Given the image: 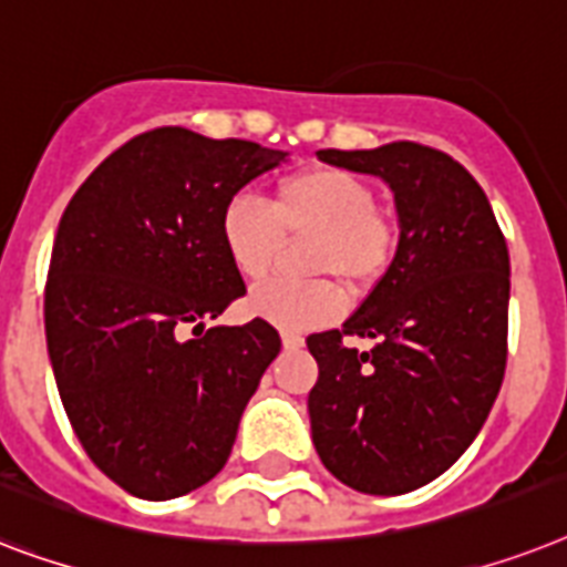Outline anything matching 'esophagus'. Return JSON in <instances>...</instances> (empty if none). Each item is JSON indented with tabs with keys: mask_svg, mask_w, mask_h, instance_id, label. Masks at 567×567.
<instances>
[{
	"mask_svg": "<svg viewBox=\"0 0 567 567\" xmlns=\"http://www.w3.org/2000/svg\"><path fill=\"white\" fill-rule=\"evenodd\" d=\"M280 342H284L287 351H298V348L305 346V337H298V333H292V330H284V333H280Z\"/></svg>",
	"mask_w": 567,
	"mask_h": 567,
	"instance_id": "34e87169",
	"label": "esophagus"
}]
</instances>
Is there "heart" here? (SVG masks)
<instances>
[{"label":"heart","mask_w":567,"mask_h":567,"mask_svg":"<svg viewBox=\"0 0 567 567\" xmlns=\"http://www.w3.org/2000/svg\"><path fill=\"white\" fill-rule=\"evenodd\" d=\"M219 237L230 266L248 280L269 275L287 237L319 239L310 271L342 278L348 287H369L395 251V225L374 210V189L333 166L284 178L271 207L246 193L234 196L221 210ZM248 310L284 330H310L337 319L346 296L333 280H269L248 292Z\"/></svg>","instance_id":"1"}]
</instances>
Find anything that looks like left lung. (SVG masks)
Listing matches in <instances>:
<instances>
[{
    "instance_id": "obj_1",
    "label": "left lung",
    "mask_w": 567,
    "mask_h": 567,
    "mask_svg": "<svg viewBox=\"0 0 567 567\" xmlns=\"http://www.w3.org/2000/svg\"><path fill=\"white\" fill-rule=\"evenodd\" d=\"M316 155L386 181L401 237L342 330L307 337L319 362L307 398L312 445L346 486L404 495L465 454L501 392L509 251L486 193L445 152L401 140ZM346 336L374 338L375 348L348 349Z\"/></svg>"
}]
</instances>
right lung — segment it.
<instances>
[{"label": "right lung", "instance_id": "add662e5", "mask_svg": "<svg viewBox=\"0 0 567 567\" xmlns=\"http://www.w3.org/2000/svg\"><path fill=\"white\" fill-rule=\"evenodd\" d=\"M284 161L248 140L155 128L104 157L63 210L43 305L49 360L79 442L131 495L169 501L216 477L278 357L269 321L205 319L246 296L221 210Z\"/></svg>", "mask_w": 567, "mask_h": 567}]
</instances>
